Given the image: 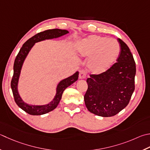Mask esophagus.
<instances>
[{"label":"esophagus","instance_id":"obj_1","mask_svg":"<svg viewBox=\"0 0 150 150\" xmlns=\"http://www.w3.org/2000/svg\"><path fill=\"white\" fill-rule=\"evenodd\" d=\"M79 79H84L86 77V73H85V71L84 70H81L80 72H79Z\"/></svg>","mask_w":150,"mask_h":150}]
</instances>
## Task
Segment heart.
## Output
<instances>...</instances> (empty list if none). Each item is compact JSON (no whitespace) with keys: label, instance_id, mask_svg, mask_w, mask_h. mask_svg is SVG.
Masks as SVG:
<instances>
[{"label":"heart","instance_id":"obj_1","mask_svg":"<svg viewBox=\"0 0 150 150\" xmlns=\"http://www.w3.org/2000/svg\"><path fill=\"white\" fill-rule=\"evenodd\" d=\"M77 51L82 57H92L89 62L90 71L101 74L112 66L118 58L120 47L114 39L92 35L78 43Z\"/></svg>","mask_w":150,"mask_h":150}]
</instances>
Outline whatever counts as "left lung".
Wrapping results in <instances>:
<instances>
[{"label":"left lung","instance_id":"1","mask_svg":"<svg viewBox=\"0 0 150 150\" xmlns=\"http://www.w3.org/2000/svg\"><path fill=\"white\" fill-rule=\"evenodd\" d=\"M120 53L107 71L88 78V90L84 96L90 112L102 117L113 116L129 104L134 90L135 62L129 48L118 38Z\"/></svg>","mask_w":150,"mask_h":150}]
</instances>
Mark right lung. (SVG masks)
<instances>
[{
  "instance_id": "1",
  "label": "right lung",
  "mask_w": 150,
  "mask_h": 150,
  "mask_svg": "<svg viewBox=\"0 0 150 150\" xmlns=\"http://www.w3.org/2000/svg\"><path fill=\"white\" fill-rule=\"evenodd\" d=\"M67 33H69V32L66 30H62V29L58 28L47 30L38 33L23 44L19 53L17 54L16 59H15L13 64V75L11 81V88L12 90L14 100L16 101V104L22 110L30 114V115H42V114L48 113L54 110V108H57L58 103H59L64 91L65 90L66 88L77 81L79 77V71H77L73 75L61 81L57 85V93H56L53 100L50 102L49 104L44 105H31L26 103L21 98L18 90H17L21 70L23 62H24L26 57H27L28 52H30L32 47L34 45L35 43L45 40L59 38Z\"/></svg>"
}]
</instances>
